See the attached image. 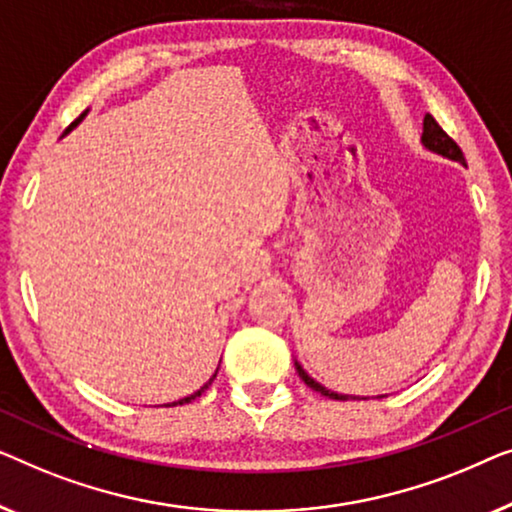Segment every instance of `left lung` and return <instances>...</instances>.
<instances>
[{"label":"left lung","instance_id":"left-lung-1","mask_svg":"<svg viewBox=\"0 0 512 512\" xmlns=\"http://www.w3.org/2000/svg\"><path fill=\"white\" fill-rule=\"evenodd\" d=\"M422 143H424V146H427L429 150H434V153H438V155L450 157V160H457V162H464V153H462V148L457 146L455 139H450V136L443 132V127L438 125V122H436L434 118H431L429 113L424 115ZM297 371H299L301 380H304V383H306L308 387H311V390L320 392L322 397H329V399H348V397H345V394H336V392L327 390V387H322L320 383H315V380H313L311 376H308V373H306L304 369H301L299 364H297Z\"/></svg>","mask_w":512,"mask_h":512}]
</instances>
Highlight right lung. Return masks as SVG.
Listing matches in <instances>:
<instances>
[{
    "mask_svg": "<svg viewBox=\"0 0 512 512\" xmlns=\"http://www.w3.org/2000/svg\"><path fill=\"white\" fill-rule=\"evenodd\" d=\"M83 115H85V113H81V115H78V118H76L74 122H71V125H69L67 129H64V134H67V132H69V129H71V127H74V125H78V122H81V118H83ZM206 387H208V385H204V387H201V390H199V392H194V394H190V397H185V399H181V401H174V403H171V406H178V403H181V406H183V403H190L192 399H197V397H201V392H204V390H206Z\"/></svg>",
    "mask_w": 512,
    "mask_h": 512,
    "instance_id": "right-lung-1",
    "label": "right lung"
}]
</instances>
